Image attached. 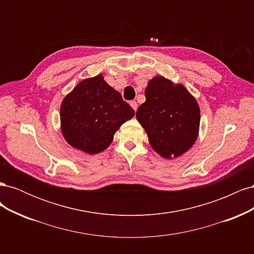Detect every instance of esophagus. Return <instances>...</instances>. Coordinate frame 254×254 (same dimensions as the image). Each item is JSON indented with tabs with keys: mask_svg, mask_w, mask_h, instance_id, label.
Instances as JSON below:
<instances>
[{
	"mask_svg": "<svg viewBox=\"0 0 254 254\" xmlns=\"http://www.w3.org/2000/svg\"><path fill=\"white\" fill-rule=\"evenodd\" d=\"M130 106L132 107V109H133L134 111H136V109H137V104H136V102H134V101L130 102Z\"/></svg>",
	"mask_w": 254,
	"mask_h": 254,
	"instance_id": "34e87169",
	"label": "esophagus"
}]
</instances>
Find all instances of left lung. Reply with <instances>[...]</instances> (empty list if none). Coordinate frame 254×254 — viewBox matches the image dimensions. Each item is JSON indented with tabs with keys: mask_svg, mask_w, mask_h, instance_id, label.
Listing matches in <instances>:
<instances>
[{
	"mask_svg": "<svg viewBox=\"0 0 254 254\" xmlns=\"http://www.w3.org/2000/svg\"><path fill=\"white\" fill-rule=\"evenodd\" d=\"M145 97L135 117L152 149L166 159L181 156L198 136L200 109L196 99L182 84L162 76L149 80Z\"/></svg>",
	"mask_w": 254,
	"mask_h": 254,
	"instance_id": "left-lung-1",
	"label": "left lung"
}]
</instances>
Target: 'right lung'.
Here are the masks:
<instances>
[{
  "instance_id": "right-lung-1",
  "label": "right lung",
  "mask_w": 254,
  "mask_h": 254,
  "mask_svg": "<svg viewBox=\"0 0 254 254\" xmlns=\"http://www.w3.org/2000/svg\"><path fill=\"white\" fill-rule=\"evenodd\" d=\"M134 115V110L103 75L83 79L60 107L61 131L74 148L94 155L111 144L115 131Z\"/></svg>"
}]
</instances>
